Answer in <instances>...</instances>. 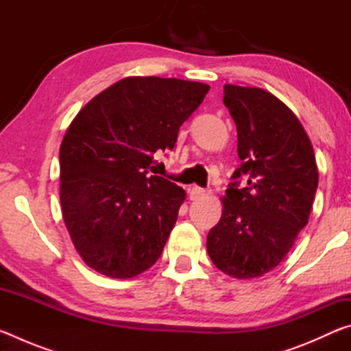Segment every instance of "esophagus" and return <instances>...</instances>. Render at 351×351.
<instances>
[{
	"label": "esophagus",
	"mask_w": 351,
	"mask_h": 351,
	"mask_svg": "<svg viewBox=\"0 0 351 351\" xmlns=\"http://www.w3.org/2000/svg\"><path fill=\"white\" fill-rule=\"evenodd\" d=\"M204 192H206L204 189H201L198 186H192L189 189V197L190 199H198L201 195H204Z\"/></svg>",
	"instance_id": "esophagus-1"
}]
</instances>
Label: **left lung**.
Listing matches in <instances>:
<instances>
[{
  "label": "left lung",
  "instance_id": "8db88e82",
  "mask_svg": "<svg viewBox=\"0 0 351 351\" xmlns=\"http://www.w3.org/2000/svg\"><path fill=\"white\" fill-rule=\"evenodd\" d=\"M239 136L241 165L223 198V215L207 235L213 265L235 278L276 268L308 223L319 171L299 119L261 88L224 85ZM248 176L246 188L238 178Z\"/></svg>",
  "mask_w": 351,
  "mask_h": 351
}]
</instances>
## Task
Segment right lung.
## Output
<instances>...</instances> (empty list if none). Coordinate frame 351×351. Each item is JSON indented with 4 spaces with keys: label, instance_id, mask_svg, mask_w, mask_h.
Segmentation results:
<instances>
[{
    "label": "right lung",
    "instance_id": "obj_1",
    "mask_svg": "<svg viewBox=\"0 0 351 351\" xmlns=\"http://www.w3.org/2000/svg\"><path fill=\"white\" fill-rule=\"evenodd\" d=\"M209 90L199 82L127 77L71 122L60 147L62 215L94 271L132 278L161 257L186 192L150 175L153 156L173 150Z\"/></svg>",
    "mask_w": 351,
    "mask_h": 351
}]
</instances>
